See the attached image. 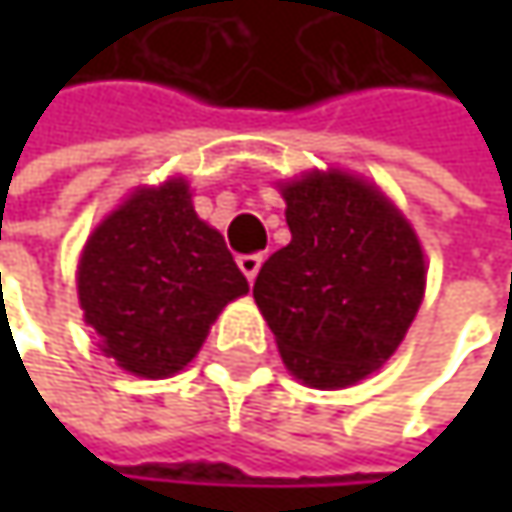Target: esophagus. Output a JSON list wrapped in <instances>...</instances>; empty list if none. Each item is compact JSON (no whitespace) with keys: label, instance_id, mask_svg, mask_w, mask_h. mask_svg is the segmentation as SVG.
Segmentation results:
<instances>
[{"label":"esophagus","instance_id":"1","mask_svg":"<svg viewBox=\"0 0 512 512\" xmlns=\"http://www.w3.org/2000/svg\"><path fill=\"white\" fill-rule=\"evenodd\" d=\"M260 263H263V255H240L237 257V266L243 269V275L249 281H255L257 272H260Z\"/></svg>","mask_w":512,"mask_h":512}]
</instances>
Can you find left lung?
Returning <instances> with one entry per match:
<instances>
[{"label": "left lung", "instance_id": "1", "mask_svg": "<svg viewBox=\"0 0 512 512\" xmlns=\"http://www.w3.org/2000/svg\"><path fill=\"white\" fill-rule=\"evenodd\" d=\"M290 243L255 278V302L290 373L344 388L391 356L424 296L409 222L350 174H305L281 189Z\"/></svg>", "mask_w": 512, "mask_h": 512}]
</instances>
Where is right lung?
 <instances>
[{
  "instance_id": "right-lung-1",
  "label": "right lung",
  "mask_w": 512,
  "mask_h": 512,
  "mask_svg": "<svg viewBox=\"0 0 512 512\" xmlns=\"http://www.w3.org/2000/svg\"><path fill=\"white\" fill-rule=\"evenodd\" d=\"M249 281L219 231L204 225L183 180L139 189L85 243L79 305L124 370L162 379L201 350L216 314Z\"/></svg>"
}]
</instances>
